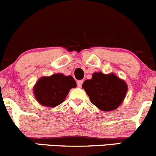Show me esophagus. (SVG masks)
Returning <instances> with one entry per match:
<instances>
[{
  "instance_id": "esophagus-1",
  "label": "esophagus",
  "mask_w": 156,
  "mask_h": 156,
  "mask_svg": "<svg viewBox=\"0 0 156 156\" xmlns=\"http://www.w3.org/2000/svg\"><path fill=\"white\" fill-rule=\"evenodd\" d=\"M82 84H83V81H82V80H81V81H77V85H78V87H81V86H82Z\"/></svg>"
}]
</instances>
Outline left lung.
Returning <instances> with one entry per match:
<instances>
[{
	"label": "left lung",
	"mask_w": 156,
	"mask_h": 156,
	"mask_svg": "<svg viewBox=\"0 0 156 156\" xmlns=\"http://www.w3.org/2000/svg\"><path fill=\"white\" fill-rule=\"evenodd\" d=\"M91 103L103 112L117 109L123 103L127 92V85L123 79L114 73L94 72L91 79L83 83Z\"/></svg>",
	"instance_id": "obj_1"
}]
</instances>
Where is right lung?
<instances>
[{
    "mask_svg": "<svg viewBox=\"0 0 156 156\" xmlns=\"http://www.w3.org/2000/svg\"><path fill=\"white\" fill-rule=\"evenodd\" d=\"M76 86V82L71 75L56 73L39 78L33 87V94L39 104L54 108L61 104L69 90Z\"/></svg>",
    "mask_w": 156,
    "mask_h": 156,
    "instance_id": "right-lung-1",
    "label": "right lung"
}]
</instances>
